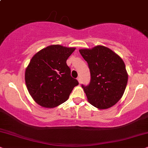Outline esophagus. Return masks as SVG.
I'll list each match as a JSON object with an SVG mask.
<instances>
[{"mask_svg":"<svg viewBox=\"0 0 148 148\" xmlns=\"http://www.w3.org/2000/svg\"><path fill=\"white\" fill-rule=\"evenodd\" d=\"M77 80H78V83H79V84L81 83V79H80V77H78V78H77Z\"/></svg>","mask_w":148,"mask_h":148,"instance_id":"1","label":"esophagus"}]
</instances>
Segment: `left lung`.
Listing matches in <instances>:
<instances>
[{
	"label": "left lung",
	"instance_id": "8db88e82",
	"mask_svg": "<svg viewBox=\"0 0 148 148\" xmlns=\"http://www.w3.org/2000/svg\"><path fill=\"white\" fill-rule=\"evenodd\" d=\"M79 52L91 73L88 86L82 85L88 102L99 109L115 105L124 94L128 75L124 61L106 46L82 48Z\"/></svg>",
	"mask_w": 148,
	"mask_h": 148
}]
</instances>
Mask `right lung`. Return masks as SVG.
Here are the masks:
<instances>
[{"label": "right lung", "instance_id": "right-lung-1", "mask_svg": "<svg viewBox=\"0 0 148 148\" xmlns=\"http://www.w3.org/2000/svg\"><path fill=\"white\" fill-rule=\"evenodd\" d=\"M74 47L50 45L37 52L25 70L27 89L37 104L52 108L65 102L78 85L70 75L67 59Z\"/></svg>", "mask_w": 148, "mask_h": 148}]
</instances>
